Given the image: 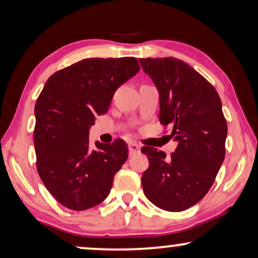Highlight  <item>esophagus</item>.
Here are the masks:
<instances>
[{"instance_id": "esophagus-1", "label": "esophagus", "mask_w": 258, "mask_h": 258, "mask_svg": "<svg viewBox=\"0 0 258 258\" xmlns=\"http://www.w3.org/2000/svg\"><path fill=\"white\" fill-rule=\"evenodd\" d=\"M137 153H140V146L136 142H130L129 143V154H130V156H132V155H135Z\"/></svg>"}]
</instances>
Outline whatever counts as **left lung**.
<instances>
[{
    "mask_svg": "<svg viewBox=\"0 0 258 258\" xmlns=\"http://www.w3.org/2000/svg\"><path fill=\"white\" fill-rule=\"evenodd\" d=\"M160 95L158 119L170 124L177 148L170 157L143 147L149 167L142 175L144 195L167 211L200 202L225 156L228 126L217 91L188 63L175 57L139 58Z\"/></svg>",
    "mask_w": 258,
    "mask_h": 258,
    "instance_id": "1",
    "label": "left lung"
}]
</instances>
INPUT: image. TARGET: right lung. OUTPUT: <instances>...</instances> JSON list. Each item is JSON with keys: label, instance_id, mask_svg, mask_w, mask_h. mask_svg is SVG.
Instances as JSON below:
<instances>
[{"label": "right lung", "instance_id": "add662e5", "mask_svg": "<svg viewBox=\"0 0 258 258\" xmlns=\"http://www.w3.org/2000/svg\"><path fill=\"white\" fill-rule=\"evenodd\" d=\"M135 57L84 58L49 77L35 104L37 171L49 192L72 210L107 199L128 158L124 141L89 147V130L108 111L115 91L135 76Z\"/></svg>", "mask_w": 258, "mask_h": 258}]
</instances>
